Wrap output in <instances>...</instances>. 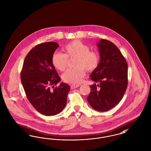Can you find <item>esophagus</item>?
I'll return each mask as SVG.
<instances>
[{"label":"esophagus","instance_id":"obj_1","mask_svg":"<svg viewBox=\"0 0 151 151\" xmlns=\"http://www.w3.org/2000/svg\"><path fill=\"white\" fill-rule=\"evenodd\" d=\"M79 86H80L78 85V84H76V85L73 84V85L71 86V89H75V88H76L79 87Z\"/></svg>","mask_w":151,"mask_h":151}]
</instances>
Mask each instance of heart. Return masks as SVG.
Instances as JSON below:
<instances>
[{"instance_id":"1","label":"heart","mask_w":151,"mask_h":151,"mask_svg":"<svg viewBox=\"0 0 151 151\" xmlns=\"http://www.w3.org/2000/svg\"><path fill=\"white\" fill-rule=\"evenodd\" d=\"M63 50L65 54L55 52L52 56L51 62L58 70L63 71L67 67L68 58H76L75 68L67 70L62 75L63 80L67 83L77 84L80 83L88 72L93 71L100 64V55L93 51L90 50L89 47L82 42L75 40L67 43Z\"/></svg>"}]
</instances>
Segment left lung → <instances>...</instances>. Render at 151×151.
Here are the masks:
<instances>
[{
	"instance_id": "left-lung-1",
	"label": "left lung",
	"mask_w": 151,
	"mask_h": 151,
	"mask_svg": "<svg viewBox=\"0 0 151 151\" xmlns=\"http://www.w3.org/2000/svg\"><path fill=\"white\" fill-rule=\"evenodd\" d=\"M97 45L100 62L90 76L98 84L90 86L91 92L87 100L94 110L106 111L121 101L126 91L128 65L121 52L113 42L101 39Z\"/></svg>"
}]
</instances>
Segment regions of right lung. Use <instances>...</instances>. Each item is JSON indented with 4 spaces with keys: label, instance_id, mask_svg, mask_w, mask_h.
<instances>
[{
    "label": "right lung",
    "instance_id": "add662e5",
    "mask_svg": "<svg viewBox=\"0 0 151 151\" xmlns=\"http://www.w3.org/2000/svg\"><path fill=\"white\" fill-rule=\"evenodd\" d=\"M59 46L55 42L37 45L27 55L20 74L30 103L39 113L47 116L57 115L63 110L70 90V86L64 83L54 88L60 78L51 58Z\"/></svg>",
    "mask_w": 151,
    "mask_h": 151
}]
</instances>
